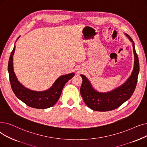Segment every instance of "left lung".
<instances>
[{
    "label": "left lung",
    "mask_w": 147,
    "mask_h": 147,
    "mask_svg": "<svg viewBox=\"0 0 147 147\" xmlns=\"http://www.w3.org/2000/svg\"><path fill=\"white\" fill-rule=\"evenodd\" d=\"M125 35L133 43L135 57L133 71L125 83L110 92H99L95 90L86 76L80 75L82 78L81 95L87 106L93 111L106 112L115 109L128 100L135 91L139 72V59L135 48V43L129 35L126 34Z\"/></svg>",
    "instance_id": "obj_1"
}]
</instances>
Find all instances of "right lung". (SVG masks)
Returning a JSON list of instances; mask_svg holds the SVG:
<instances>
[{
  "label": "right lung",
  "mask_w": 147,
  "mask_h": 147,
  "mask_svg": "<svg viewBox=\"0 0 147 147\" xmlns=\"http://www.w3.org/2000/svg\"><path fill=\"white\" fill-rule=\"evenodd\" d=\"M16 46H14L9 57L8 70L11 86L16 96L28 106L36 109H47L55 105L61 96L63 86L73 77L74 73H72L60 76L56 79L52 86L46 91H34L30 90L20 84L14 71L13 55Z\"/></svg>",
  "instance_id": "1"
}]
</instances>
